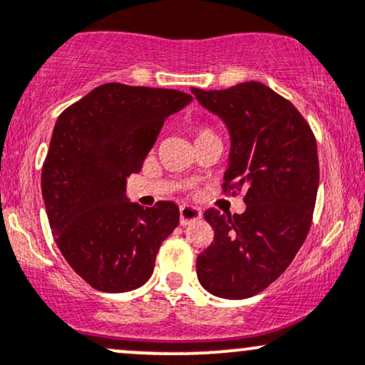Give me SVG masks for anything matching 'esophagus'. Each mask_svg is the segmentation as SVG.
<instances>
[{
  "mask_svg": "<svg viewBox=\"0 0 365 365\" xmlns=\"http://www.w3.org/2000/svg\"><path fill=\"white\" fill-rule=\"evenodd\" d=\"M202 217V211L195 206H182L180 207V225L187 226Z\"/></svg>",
  "mask_w": 365,
  "mask_h": 365,
  "instance_id": "34e87169",
  "label": "esophagus"
}]
</instances>
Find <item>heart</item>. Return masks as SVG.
Here are the masks:
<instances>
[{
  "label": "heart",
  "mask_w": 365,
  "mask_h": 365,
  "mask_svg": "<svg viewBox=\"0 0 365 365\" xmlns=\"http://www.w3.org/2000/svg\"><path fill=\"white\" fill-rule=\"evenodd\" d=\"M202 133H207V130H204V128H199V130H195V137L202 135Z\"/></svg>",
  "instance_id": "heart-1"
}]
</instances>
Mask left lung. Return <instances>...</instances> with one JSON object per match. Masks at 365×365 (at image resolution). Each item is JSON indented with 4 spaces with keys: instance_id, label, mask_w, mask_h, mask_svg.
Segmentation results:
<instances>
[{
    "instance_id": "1",
    "label": "left lung",
    "mask_w": 365,
    "mask_h": 365,
    "mask_svg": "<svg viewBox=\"0 0 365 365\" xmlns=\"http://www.w3.org/2000/svg\"><path fill=\"white\" fill-rule=\"evenodd\" d=\"M190 91L228 128L225 182L244 188L247 204L242 215L204 212L215 240L197 255V278L221 299H249L278 279L307 237L319 187L316 139L297 108L261 82Z\"/></svg>"
}]
</instances>
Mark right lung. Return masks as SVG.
<instances>
[{
  "instance_id": "obj_1",
  "label": "right lung",
  "mask_w": 365,
  "mask_h": 365,
  "mask_svg": "<svg viewBox=\"0 0 365 365\" xmlns=\"http://www.w3.org/2000/svg\"><path fill=\"white\" fill-rule=\"evenodd\" d=\"M190 101L180 91L104 83L58 116L41 190L58 249L96 290L142 287L178 226L177 204L130 202L127 177L140 171L165 120Z\"/></svg>"
}]
</instances>
